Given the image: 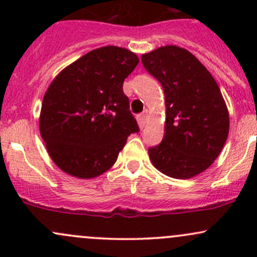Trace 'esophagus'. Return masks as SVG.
Wrapping results in <instances>:
<instances>
[{
  "mask_svg": "<svg viewBox=\"0 0 257 257\" xmlns=\"http://www.w3.org/2000/svg\"><path fill=\"white\" fill-rule=\"evenodd\" d=\"M147 118H148V112L147 110H144L143 113L139 114L138 115V124L141 128H143V126L145 125V121H147Z\"/></svg>",
  "mask_w": 257,
  "mask_h": 257,
  "instance_id": "esophagus-1",
  "label": "esophagus"
}]
</instances>
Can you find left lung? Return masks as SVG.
Instances as JSON below:
<instances>
[{
	"label": "left lung",
	"mask_w": 257,
	"mask_h": 257,
	"mask_svg": "<svg viewBox=\"0 0 257 257\" xmlns=\"http://www.w3.org/2000/svg\"><path fill=\"white\" fill-rule=\"evenodd\" d=\"M165 95L164 138L148 150L152 164L174 179H190L215 162L229 136L230 118L216 80L194 54L168 45L142 56Z\"/></svg>",
	"instance_id": "8db88e82"
}]
</instances>
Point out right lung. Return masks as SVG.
<instances>
[{
	"label": "right lung",
	"instance_id": "obj_1",
	"mask_svg": "<svg viewBox=\"0 0 257 257\" xmlns=\"http://www.w3.org/2000/svg\"><path fill=\"white\" fill-rule=\"evenodd\" d=\"M138 63L129 49L107 46L88 52L52 80L38 123L49 157L62 172L99 177L139 131L123 93L124 79Z\"/></svg>",
	"mask_w": 257,
	"mask_h": 257
}]
</instances>
